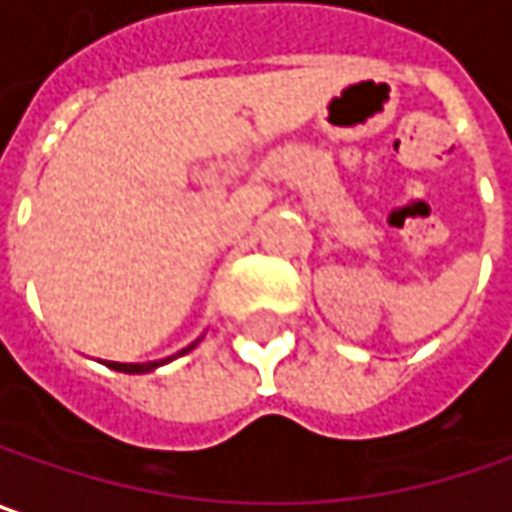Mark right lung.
I'll return each instance as SVG.
<instances>
[{
  "label": "right lung",
  "mask_w": 512,
  "mask_h": 512,
  "mask_svg": "<svg viewBox=\"0 0 512 512\" xmlns=\"http://www.w3.org/2000/svg\"><path fill=\"white\" fill-rule=\"evenodd\" d=\"M191 347H188V350H191ZM182 353H185V350H182ZM165 362H144V365H121V362H106V365H109L112 371H124V374H144V371H153V368H159V365H165Z\"/></svg>",
  "instance_id": "1"
}]
</instances>
